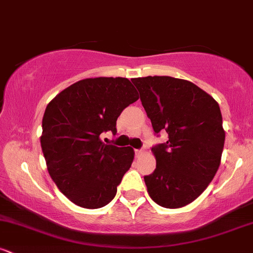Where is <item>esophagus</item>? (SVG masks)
Returning a JSON list of instances; mask_svg holds the SVG:
<instances>
[{"mask_svg":"<svg viewBox=\"0 0 253 253\" xmlns=\"http://www.w3.org/2000/svg\"><path fill=\"white\" fill-rule=\"evenodd\" d=\"M145 153L144 150H135V157H140Z\"/></svg>","mask_w":253,"mask_h":253,"instance_id":"esophagus-1","label":"esophagus"}]
</instances>
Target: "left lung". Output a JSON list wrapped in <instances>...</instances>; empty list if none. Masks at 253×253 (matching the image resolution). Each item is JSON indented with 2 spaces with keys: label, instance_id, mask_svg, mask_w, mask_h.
<instances>
[{
  "label": "left lung",
  "instance_id": "8db88e82",
  "mask_svg": "<svg viewBox=\"0 0 253 253\" xmlns=\"http://www.w3.org/2000/svg\"><path fill=\"white\" fill-rule=\"evenodd\" d=\"M153 130L168 141L152 147L153 173L145 176L151 199L181 208L210 185L221 162L225 130L219 104L194 83L169 76L133 78Z\"/></svg>",
  "mask_w": 253,
  "mask_h": 253
}]
</instances>
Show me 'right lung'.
Returning <instances> with one entry per match:
<instances>
[{
  "label": "right lung",
  "instance_id": "1",
  "mask_svg": "<svg viewBox=\"0 0 253 253\" xmlns=\"http://www.w3.org/2000/svg\"><path fill=\"white\" fill-rule=\"evenodd\" d=\"M138 98L127 78H85L46 107L40 136L43 157L58 189L75 205L96 210L114 199L134 151L104 144L101 134H117L119 115Z\"/></svg>",
  "mask_w": 253,
  "mask_h": 253
}]
</instances>
